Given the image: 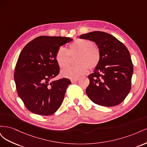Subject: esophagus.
Returning a JSON list of instances; mask_svg holds the SVG:
<instances>
[{
	"label": "esophagus",
	"instance_id": "34e87169",
	"mask_svg": "<svg viewBox=\"0 0 147 147\" xmlns=\"http://www.w3.org/2000/svg\"><path fill=\"white\" fill-rule=\"evenodd\" d=\"M78 80H79V79H78V78H77V79H72V80H71V82H72V83L77 82H78Z\"/></svg>",
	"mask_w": 147,
	"mask_h": 147
}]
</instances>
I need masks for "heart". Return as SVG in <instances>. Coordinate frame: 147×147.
I'll use <instances>...</instances> for the list:
<instances>
[{"label":"heart","instance_id":"1","mask_svg":"<svg viewBox=\"0 0 147 147\" xmlns=\"http://www.w3.org/2000/svg\"><path fill=\"white\" fill-rule=\"evenodd\" d=\"M79 54L77 59V66L69 67L61 72L62 76L77 79L90 70L96 69L98 66L101 58L99 48L90 40L77 38L69 44V50L60 47L56 54L57 64L62 69L69 66L70 61V55Z\"/></svg>","mask_w":147,"mask_h":147}]
</instances>
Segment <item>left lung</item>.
<instances>
[{"label":"left lung","instance_id":"left-lung-1","mask_svg":"<svg viewBox=\"0 0 147 147\" xmlns=\"http://www.w3.org/2000/svg\"><path fill=\"white\" fill-rule=\"evenodd\" d=\"M79 37L94 42L101 53L98 66L88 77L90 84L86 92L89 98L105 107L121 103L131 91L133 74L127 48L113 35L100 31L82 34Z\"/></svg>","mask_w":147,"mask_h":147}]
</instances>
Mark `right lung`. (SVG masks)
Wrapping results in <instances>:
<instances>
[{
  "label": "right lung",
  "mask_w": 147,
  "mask_h": 147,
  "mask_svg": "<svg viewBox=\"0 0 147 147\" xmlns=\"http://www.w3.org/2000/svg\"><path fill=\"white\" fill-rule=\"evenodd\" d=\"M73 39L40 36L26 45L18 59L14 79L18 94L30 112L48 116L63 103L70 80L51 81L59 74L56 54L60 47Z\"/></svg>",
  "instance_id": "right-lung-1"
}]
</instances>
